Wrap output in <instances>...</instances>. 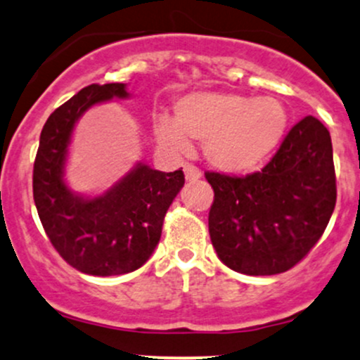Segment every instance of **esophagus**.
I'll return each mask as SVG.
<instances>
[{
  "mask_svg": "<svg viewBox=\"0 0 360 360\" xmlns=\"http://www.w3.org/2000/svg\"><path fill=\"white\" fill-rule=\"evenodd\" d=\"M184 174H186V181H189V183H194V181H198L201 177V171L196 166H193V164H186Z\"/></svg>",
  "mask_w": 360,
  "mask_h": 360,
  "instance_id": "esophagus-1",
  "label": "esophagus"
}]
</instances>
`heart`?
Masks as SVG:
<instances>
[{
    "label": "heart",
    "mask_w": 360,
    "mask_h": 360,
    "mask_svg": "<svg viewBox=\"0 0 360 360\" xmlns=\"http://www.w3.org/2000/svg\"><path fill=\"white\" fill-rule=\"evenodd\" d=\"M288 125L284 106L271 96L237 93H189L174 103V120L159 115L154 130L162 146L189 148V139L203 140L206 159L226 172H245L274 150Z\"/></svg>",
    "instance_id": "b5f03b06"
}]
</instances>
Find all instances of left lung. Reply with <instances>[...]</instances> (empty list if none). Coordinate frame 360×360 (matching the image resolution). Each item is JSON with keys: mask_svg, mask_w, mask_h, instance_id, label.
<instances>
[{"mask_svg": "<svg viewBox=\"0 0 360 360\" xmlns=\"http://www.w3.org/2000/svg\"><path fill=\"white\" fill-rule=\"evenodd\" d=\"M214 200L210 238L230 269L249 276L286 272L323 235L337 201L332 139L304 117L289 130L260 172H205Z\"/></svg>", "mask_w": 360, "mask_h": 360, "instance_id": "8db88e82", "label": "left lung"}]
</instances>
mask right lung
<instances>
[{"label":"right lung","instance_id":"obj_1","mask_svg":"<svg viewBox=\"0 0 360 360\" xmlns=\"http://www.w3.org/2000/svg\"><path fill=\"white\" fill-rule=\"evenodd\" d=\"M127 84H89L47 118L34 164V200L53 249L91 276L127 274L147 262L169 206L184 184L183 167L162 172L139 164L98 198L74 194L62 179L74 123L89 106L127 98Z\"/></svg>","mask_w":360,"mask_h":360}]
</instances>
